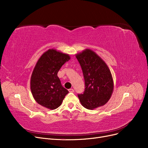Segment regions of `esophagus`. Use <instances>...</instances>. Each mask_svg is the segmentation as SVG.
<instances>
[{
  "mask_svg": "<svg viewBox=\"0 0 148 148\" xmlns=\"http://www.w3.org/2000/svg\"><path fill=\"white\" fill-rule=\"evenodd\" d=\"M69 91L70 92H74V89H72V88L69 89Z\"/></svg>",
  "mask_w": 148,
  "mask_h": 148,
  "instance_id": "esophagus-1",
  "label": "esophagus"
}]
</instances>
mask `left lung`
Here are the masks:
<instances>
[{"mask_svg":"<svg viewBox=\"0 0 148 148\" xmlns=\"http://www.w3.org/2000/svg\"><path fill=\"white\" fill-rule=\"evenodd\" d=\"M84 78L85 89L78 95L82 105L89 110L105 105L114 91V81L106 62L97 53L86 49L76 54Z\"/></svg>","mask_w":148,"mask_h":148,"instance_id":"1","label":"left lung"}]
</instances>
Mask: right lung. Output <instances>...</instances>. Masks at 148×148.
<instances>
[{
	"mask_svg": "<svg viewBox=\"0 0 148 148\" xmlns=\"http://www.w3.org/2000/svg\"><path fill=\"white\" fill-rule=\"evenodd\" d=\"M70 57L56 49L44 52L36 64L30 79V88L34 100L50 110L58 108L69 91L62 86L57 73Z\"/></svg>",
	"mask_w": 148,
	"mask_h": 148,
	"instance_id": "right-lung-1",
	"label": "right lung"
}]
</instances>
